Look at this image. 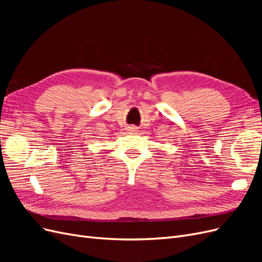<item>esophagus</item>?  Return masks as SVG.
<instances>
[{
	"label": "esophagus",
	"instance_id": "1",
	"mask_svg": "<svg viewBox=\"0 0 262 262\" xmlns=\"http://www.w3.org/2000/svg\"><path fill=\"white\" fill-rule=\"evenodd\" d=\"M128 131L129 132H137L138 131V128H137V126H129V128H128Z\"/></svg>",
	"mask_w": 262,
	"mask_h": 262
}]
</instances>
